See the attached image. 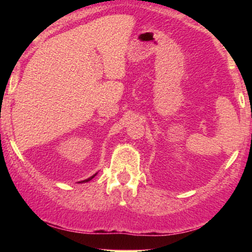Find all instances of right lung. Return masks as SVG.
I'll return each instance as SVG.
<instances>
[{"instance_id": "1", "label": "right lung", "mask_w": 252, "mask_h": 252, "mask_svg": "<svg viewBox=\"0 0 252 252\" xmlns=\"http://www.w3.org/2000/svg\"><path fill=\"white\" fill-rule=\"evenodd\" d=\"M94 175H96V174H94ZM94 175H92V176H91V178L86 179V180H84V181H80V182H88V181H90V180H91V179H94Z\"/></svg>"}]
</instances>
